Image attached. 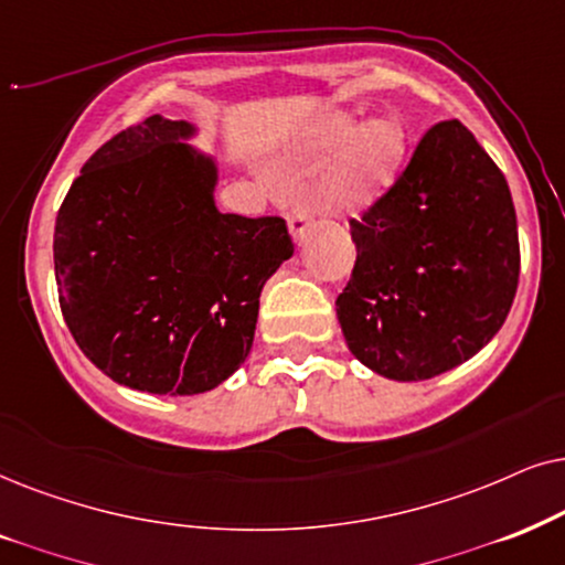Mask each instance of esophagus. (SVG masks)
Masks as SVG:
<instances>
[{"label":"esophagus","mask_w":565,"mask_h":565,"mask_svg":"<svg viewBox=\"0 0 565 565\" xmlns=\"http://www.w3.org/2000/svg\"><path fill=\"white\" fill-rule=\"evenodd\" d=\"M310 216H312V212H310V206L305 204V201H297V204L291 206L289 232H291V237L297 239V243L307 235V230H310Z\"/></svg>","instance_id":"esophagus-1"}]
</instances>
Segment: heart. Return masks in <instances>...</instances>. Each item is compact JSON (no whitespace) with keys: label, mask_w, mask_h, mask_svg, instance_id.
Masks as SVG:
<instances>
[{"label":"heart","mask_w":565,"mask_h":565,"mask_svg":"<svg viewBox=\"0 0 565 565\" xmlns=\"http://www.w3.org/2000/svg\"><path fill=\"white\" fill-rule=\"evenodd\" d=\"M326 188V199L338 209H364L395 183L405 154V134L395 120H377L361 129L356 118L341 116L328 124L322 147L341 149L350 145Z\"/></svg>","instance_id":"obj_1"}]
</instances>
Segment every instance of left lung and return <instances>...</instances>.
Instances as JSON below:
<instances>
[{
    "instance_id": "obj_1",
    "label": "left lung",
    "mask_w": 565,
    "mask_h": 565,
    "mask_svg": "<svg viewBox=\"0 0 565 565\" xmlns=\"http://www.w3.org/2000/svg\"><path fill=\"white\" fill-rule=\"evenodd\" d=\"M356 263L335 312L361 364L431 380L483 349L519 284L507 178L460 120H441L374 204L351 220Z\"/></svg>"
}]
</instances>
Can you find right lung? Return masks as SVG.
<instances>
[{
	"mask_svg": "<svg viewBox=\"0 0 565 565\" xmlns=\"http://www.w3.org/2000/svg\"><path fill=\"white\" fill-rule=\"evenodd\" d=\"M152 116L97 149L56 216L54 268L74 341L113 382L206 393L250 353L263 284L291 258L281 216L214 204L216 164Z\"/></svg>",
	"mask_w": 565,
	"mask_h": 565,
	"instance_id": "1",
	"label": "right lung"
}]
</instances>
